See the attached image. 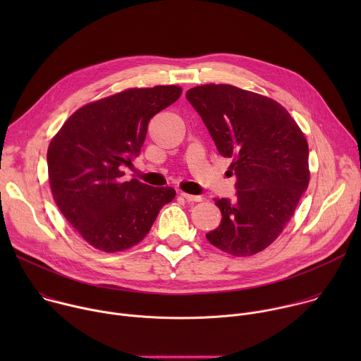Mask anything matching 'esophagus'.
Returning <instances> with one entry per match:
<instances>
[{
	"label": "esophagus",
	"instance_id": "1",
	"mask_svg": "<svg viewBox=\"0 0 361 361\" xmlns=\"http://www.w3.org/2000/svg\"><path fill=\"white\" fill-rule=\"evenodd\" d=\"M181 197L185 198L187 201H191V202H200V201H202V197H200V195H192V194H187V192H181Z\"/></svg>",
	"mask_w": 361,
	"mask_h": 361
}]
</instances>
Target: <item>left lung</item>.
I'll list each match as a JSON object with an SVG mask.
<instances>
[{
	"label": "left lung",
	"mask_w": 361,
	"mask_h": 361,
	"mask_svg": "<svg viewBox=\"0 0 361 361\" xmlns=\"http://www.w3.org/2000/svg\"><path fill=\"white\" fill-rule=\"evenodd\" d=\"M185 97L237 177V198L214 200L223 219L205 237L234 257L260 252L281 234L310 181L304 133L277 101L230 84L198 85Z\"/></svg>",
	"instance_id": "obj_1"
}]
</instances>
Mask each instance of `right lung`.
Returning <instances> with one entry per match:
<instances>
[{
	"instance_id": "add662e5",
	"label": "right lung",
	"mask_w": 361,
	"mask_h": 361,
	"mask_svg": "<svg viewBox=\"0 0 361 361\" xmlns=\"http://www.w3.org/2000/svg\"><path fill=\"white\" fill-rule=\"evenodd\" d=\"M178 85L128 88L78 109L51 138L48 178L54 201L67 221L94 248L118 252L138 244L171 187L123 181L147 135L148 121L176 102Z\"/></svg>"
}]
</instances>
